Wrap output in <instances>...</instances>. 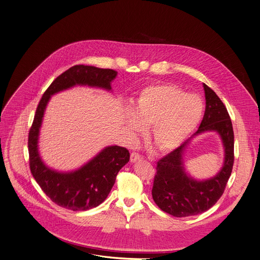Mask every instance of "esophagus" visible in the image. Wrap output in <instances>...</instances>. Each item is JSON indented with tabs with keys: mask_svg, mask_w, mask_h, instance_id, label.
Instances as JSON below:
<instances>
[{
	"mask_svg": "<svg viewBox=\"0 0 260 260\" xmlns=\"http://www.w3.org/2000/svg\"><path fill=\"white\" fill-rule=\"evenodd\" d=\"M142 158H143L142 155L139 154L138 152H133V153L131 154V161H132V162H136L137 160H141Z\"/></svg>",
	"mask_w": 260,
	"mask_h": 260,
	"instance_id": "obj_1",
	"label": "esophagus"
}]
</instances>
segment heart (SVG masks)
<instances>
[{
	"mask_svg": "<svg viewBox=\"0 0 260 260\" xmlns=\"http://www.w3.org/2000/svg\"><path fill=\"white\" fill-rule=\"evenodd\" d=\"M204 112L202 99L173 84L145 88L133 104L127 128L137 136L141 127L150 131V141L158 151L178 148L199 125Z\"/></svg>",
	"mask_w": 260,
	"mask_h": 260,
	"instance_id": "1",
	"label": "heart"
}]
</instances>
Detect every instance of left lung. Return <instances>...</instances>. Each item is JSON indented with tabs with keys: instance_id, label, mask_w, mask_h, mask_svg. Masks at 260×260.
Listing matches in <instances>:
<instances>
[{
	"instance_id": "1",
	"label": "left lung",
	"mask_w": 260,
	"mask_h": 260,
	"mask_svg": "<svg viewBox=\"0 0 260 260\" xmlns=\"http://www.w3.org/2000/svg\"><path fill=\"white\" fill-rule=\"evenodd\" d=\"M205 115L198 132L175 150L157 161L152 198L164 212L174 217H187L206 212L223 194L231 177L235 154L233 123L226 107L219 96L204 83ZM205 131H217L225 147V162L213 178L198 181L188 176L182 167V153L189 141Z\"/></svg>"
}]
</instances>
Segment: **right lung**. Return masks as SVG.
Returning <instances> with one entry per match:
<instances>
[{
  "label": "right lung",
  "instance_id": "right-lung-1",
  "mask_svg": "<svg viewBox=\"0 0 260 260\" xmlns=\"http://www.w3.org/2000/svg\"><path fill=\"white\" fill-rule=\"evenodd\" d=\"M117 72L92 66L77 64L54 79L36 110L28 133L29 169L44 193L59 207L86 211L101 205L110 193L120 169L129 160L124 147L109 146L77 171L60 173L46 167L38 151V138L47 103L52 94L75 85H87L111 90V81Z\"/></svg>",
  "mask_w": 260,
  "mask_h": 260
}]
</instances>
